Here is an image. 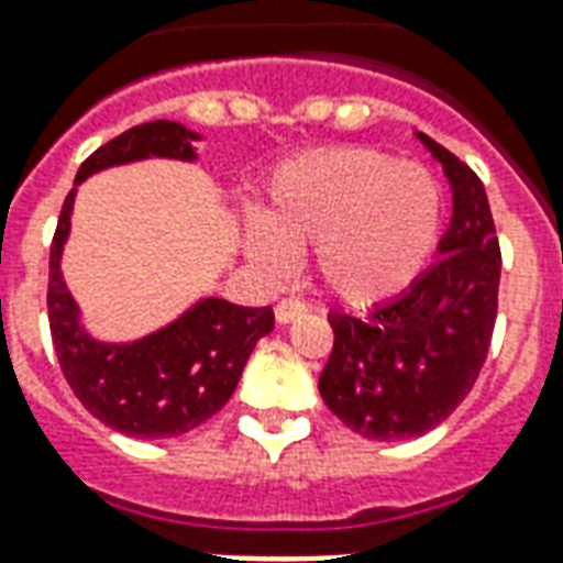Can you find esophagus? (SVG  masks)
I'll list each match as a JSON object with an SVG mask.
<instances>
[{"label":"esophagus","instance_id":"34e87169","mask_svg":"<svg viewBox=\"0 0 563 563\" xmlns=\"http://www.w3.org/2000/svg\"><path fill=\"white\" fill-rule=\"evenodd\" d=\"M305 310V301H298V298H283L280 305L274 307V317H277V322H292V319L301 317Z\"/></svg>","mask_w":563,"mask_h":563}]
</instances>
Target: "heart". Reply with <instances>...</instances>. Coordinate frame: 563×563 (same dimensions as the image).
I'll use <instances>...</instances> for the list:
<instances>
[{
    "label": "heart",
    "instance_id": "obj_1",
    "mask_svg": "<svg viewBox=\"0 0 563 563\" xmlns=\"http://www.w3.org/2000/svg\"><path fill=\"white\" fill-rule=\"evenodd\" d=\"M437 232L440 189L424 168L383 150L329 147L277 168L246 250L265 274H283L292 250L313 246L319 280L367 307L416 280Z\"/></svg>",
    "mask_w": 563,
    "mask_h": 563
}]
</instances>
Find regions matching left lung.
<instances>
[{
	"instance_id": "obj_1",
	"label": "left lung",
	"mask_w": 563,
	"mask_h": 563,
	"mask_svg": "<svg viewBox=\"0 0 563 563\" xmlns=\"http://www.w3.org/2000/svg\"><path fill=\"white\" fill-rule=\"evenodd\" d=\"M452 184V225L440 258L410 289L362 317L331 310L334 331L319 391L355 434L407 440L443 422L485 365L497 317L500 244L483 180L419 135Z\"/></svg>"
}]
</instances>
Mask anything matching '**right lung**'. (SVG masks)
I'll list each match as a JSON object with an SVG mask.
<instances>
[{
	"label": "right lung",
	"mask_w": 563,
	"mask_h": 563,
	"mask_svg": "<svg viewBox=\"0 0 563 563\" xmlns=\"http://www.w3.org/2000/svg\"><path fill=\"white\" fill-rule=\"evenodd\" d=\"M196 132L180 123L153 120L102 144L80 165L75 186L63 201L51 244L47 319L63 377L99 422L141 440L186 434L222 410L256 341L274 329V310L205 298L177 322L144 341L99 343L80 329L78 307L63 280L59 256L80 180L108 165L147 156L196 159Z\"/></svg>",
	"instance_id": "right-lung-1"
}]
</instances>
